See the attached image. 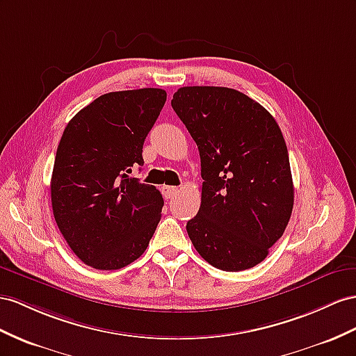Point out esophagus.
Segmentation results:
<instances>
[{"label": "esophagus", "mask_w": 356, "mask_h": 356, "mask_svg": "<svg viewBox=\"0 0 356 356\" xmlns=\"http://www.w3.org/2000/svg\"><path fill=\"white\" fill-rule=\"evenodd\" d=\"M161 191H162V195L165 197L167 200H170V198H172V197H175V195L179 193V188L163 185V186L161 188Z\"/></svg>", "instance_id": "esophagus-1"}]
</instances>
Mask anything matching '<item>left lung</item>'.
I'll return each mask as SVG.
<instances>
[{
	"label": "left lung",
	"instance_id": "1",
	"mask_svg": "<svg viewBox=\"0 0 356 356\" xmlns=\"http://www.w3.org/2000/svg\"><path fill=\"white\" fill-rule=\"evenodd\" d=\"M171 106L202 159V204L186 224L191 242L218 269L254 268L284 233L293 209L280 126L256 100L227 87H181Z\"/></svg>",
	"mask_w": 356,
	"mask_h": 356
}]
</instances>
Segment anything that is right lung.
Returning <instances> with one entry per match:
<instances>
[{
	"label": "right lung",
	"instance_id": "1",
	"mask_svg": "<svg viewBox=\"0 0 356 356\" xmlns=\"http://www.w3.org/2000/svg\"><path fill=\"white\" fill-rule=\"evenodd\" d=\"M167 100L165 90L113 91L67 123L51 179L52 212L63 238L86 265L114 270L149 247L161 221L159 191L131 177Z\"/></svg>",
	"mask_w": 356,
	"mask_h": 356
}]
</instances>
